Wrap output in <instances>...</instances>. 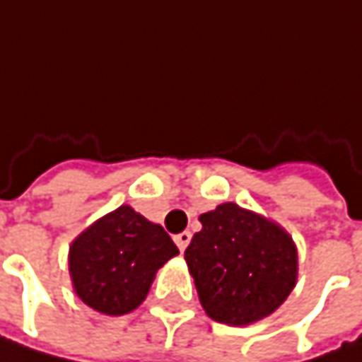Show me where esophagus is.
<instances>
[{"label":"esophagus","mask_w":362,"mask_h":362,"mask_svg":"<svg viewBox=\"0 0 362 362\" xmlns=\"http://www.w3.org/2000/svg\"><path fill=\"white\" fill-rule=\"evenodd\" d=\"M190 238H192V234H190V232H180V234H176V236H174V240H176V245H178L180 250H184V248L190 245Z\"/></svg>","instance_id":"1"}]
</instances>
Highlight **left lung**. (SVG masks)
Listing matches in <instances>:
<instances>
[{"mask_svg":"<svg viewBox=\"0 0 362 362\" xmlns=\"http://www.w3.org/2000/svg\"><path fill=\"white\" fill-rule=\"evenodd\" d=\"M184 250L199 300L228 325H248L278 309L296 284L298 257L288 232L234 203L199 217Z\"/></svg>","mask_w":362,"mask_h":362,"instance_id":"8db88e82","label":"left lung"}]
</instances>
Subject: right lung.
<instances>
[{"instance_id": "1", "label": "right lung", "mask_w": 362, "mask_h": 362, "mask_svg": "<svg viewBox=\"0 0 362 362\" xmlns=\"http://www.w3.org/2000/svg\"><path fill=\"white\" fill-rule=\"evenodd\" d=\"M176 255L178 247L161 226L122 205L72 243L70 276L84 305L126 315L145 300L155 272Z\"/></svg>"}]
</instances>
